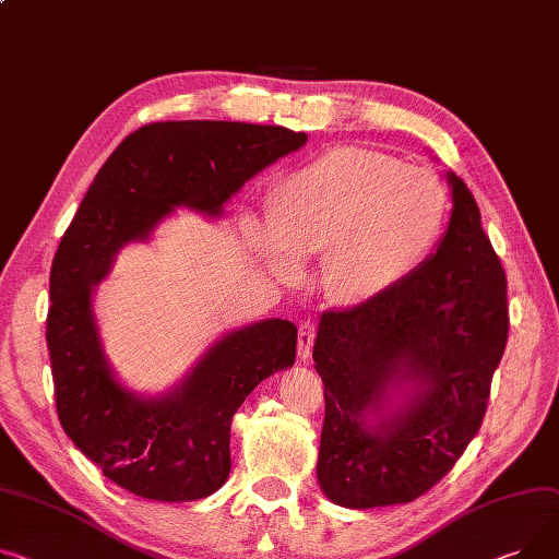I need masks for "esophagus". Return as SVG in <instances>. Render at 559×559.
I'll return each mask as SVG.
<instances>
[{
    "label": "esophagus",
    "mask_w": 559,
    "mask_h": 559,
    "mask_svg": "<svg viewBox=\"0 0 559 559\" xmlns=\"http://www.w3.org/2000/svg\"><path fill=\"white\" fill-rule=\"evenodd\" d=\"M314 337H317V323L314 321H304L299 325V357L304 361H308L312 357V346H314Z\"/></svg>",
    "instance_id": "34e87169"
}]
</instances>
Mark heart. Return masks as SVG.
<instances>
[{"label": "heart", "mask_w": 559, "mask_h": 559, "mask_svg": "<svg viewBox=\"0 0 559 559\" xmlns=\"http://www.w3.org/2000/svg\"><path fill=\"white\" fill-rule=\"evenodd\" d=\"M450 198L427 168L337 145L281 177L267 225L247 219V240L265 267L292 283L301 258H319L328 301L359 308L412 278L438 247Z\"/></svg>", "instance_id": "heart-1"}]
</instances>
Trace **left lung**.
I'll return each instance as SVG.
<instances>
[{"label": "left lung", "instance_id": "1", "mask_svg": "<svg viewBox=\"0 0 559 559\" xmlns=\"http://www.w3.org/2000/svg\"><path fill=\"white\" fill-rule=\"evenodd\" d=\"M448 181L454 209L436 253L384 299L319 321L317 478L344 508L423 497L486 416L508 340L506 274L465 181Z\"/></svg>", "mask_w": 559, "mask_h": 559}]
</instances>
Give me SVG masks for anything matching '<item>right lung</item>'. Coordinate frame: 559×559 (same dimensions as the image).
Returning a JSON list of instances; mask_svg holds the SVG:
<instances>
[{
	"label": "right lung",
	"instance_id": "obj_1",
	"mask_svg": "<svg viewBox=\"0 0 559 559\" xmlns=\"http://www.w3.org/2000/svg\"><path fill=\"white\" fill-rule=\"evenodd\" d=\"M306 132L231 121H166L132 132L73 215L49 278L47 346L64 433L123 490L155 501L213 495L231 472V418L296 357V325L263 319L227 332L173 389H126L103 350L94 287L128 242L175 209L209 217L260 170L299 151Z\"/></svg>",
	"mask_w": 559,
	"mask_h": 559
}]
</instances>
